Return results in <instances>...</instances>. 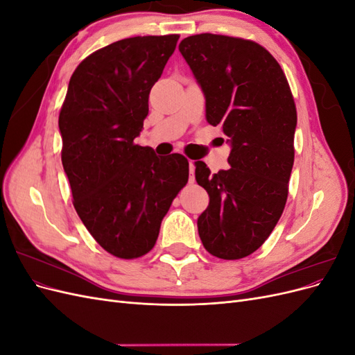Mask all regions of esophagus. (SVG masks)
<instances>
[{"mask_svg": "<svg viewBox=\"0 0 355 355\" xmlns=\"http://www.w3.org/2000/svg\"><path fill=\"white\" fill-rule=\"evenodd\" d=\"M194 173H196V166L194 161H189V182H194Z\"/></svg>", "mask_w": 355, "mask_h": 355, "instance_id": "esophagus-1", "label": "esophagus"}]
</instances>
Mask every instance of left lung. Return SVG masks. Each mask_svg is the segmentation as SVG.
<instances>
[{
    "label": "left lung",
    "mask_w": 355,
    "mask_h": 355,
    "mask_svg": "<svg viewBox=\"0 0 355 355\" xmlns=\"http://www.w3.org/2000/svg\"><path fill=\"white\" fill-rule=\"evenodd\" d=\"M206 99V118L220 125L231 148L228 170L211 175L196 161L209 207L197 220L206 250L241 259L265 243L286 206L295 161L296 108L286 75L253 41L200 34L180 41Z\"/></svg>",
    "instance_id": "1"
}]
</instances>
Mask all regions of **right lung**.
<instances>
[{
  "instance_id": "1",
  "label": "right lung",
  "mask_w": 355,
  "mask_h": 355,
  "mask_svg": "<svg viewBox=\"0 0 355 355\" xmlns=\"http://www.w3.org/2000/svg\"><path fill=\"white\" fill-rule=\"evenodd\" d=\"M178 40L133 37L92 53L73 71L59 114L73 207L93 239L121 259L153 249L161 220L188 182L184 155L158 157L135 144L149 92Z\"/></svg>"
}]
</instances>
